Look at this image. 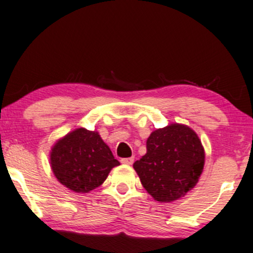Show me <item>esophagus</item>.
<instances>
[{"label": "esophagus", "mask_w": 253, "mask_h": 253, "mask_svg": "<svg viewBox=\"0 0 253 253\" xmlns=\"http://www.w3.org/2000/svg\"><path fill=\"white\" fill-rule=\"evenodd\" d=\"M133 161H135V159H133V157H126V159H122L121 160V162L123 163V165H127V166L132 165Z\"/></svg>", "instance_id": "obj_1"}]
</instances>
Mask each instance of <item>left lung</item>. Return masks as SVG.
I'll use <instances>...</instances> for the list:
<instances>
[{
  "label": "left lung",
  "mask_w": 253,
  "mask_h": 253,
  "mask_svg": "<svg viewBox=\"0 0 253 253\" xmlns=\"http://www.w3.org/2000/svg\"><path fill=\"white\" fill-rule=\"evenodd\" d=\"M204 163V148L197 133L175 123L150 133L147 153L133 168L151 197L170 203L197 185Z\"/></svg>",
  "instance_id": "8db88e82"
}]
</instances>
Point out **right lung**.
<instances>
[{
	"instance_id": "add662e5",
	"label": "right lung",
	"mask_w": 253,
	"mask_h": 253,
	"mask_svg": "<svg viewBox=\"0 0 253 253\" xmlns=\"http://www.w3.org/2000/svg\"><path fill=\"white\" fill-rule=\"evenodd\" d=\"M118 165L98 132L83 127L67 133L50 153L55 177L76 193H88L99 187Z\"/></svg>"
}]
</instances>
